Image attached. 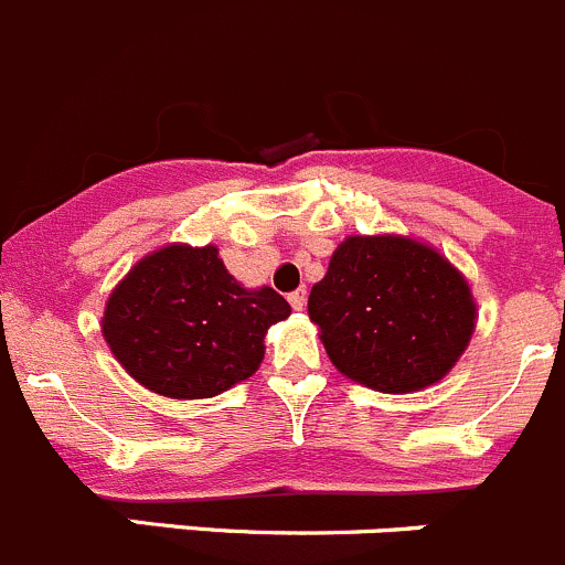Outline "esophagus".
<instances>
[{"label":"esophagus","mask_w":565,"mask_h":565,"mask_svg":"<svg viewBox=\"0 0 565 565\" xmlns=\"http://www.w3.org/2000/svg\"><path fill=\"white\" fill-rule=\"evenodd\" d=\"M288 302H291L294 310H302L305 302H308V291H305V288H299V291L288 294Z\"/></svg>","instance_id":"1"}]
</instances>
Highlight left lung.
Segmentation results:
<instances>
[{"label": "left lung", "instance_id": "obj_1", "mask_svg": "<svg viewBox=\"0 0 565 565\" xmlns=\"http://www.w3.org/2000/svg\"><path fill=\"white\" fill-rule=\"evenodd\" d=\"M332 366L383 394L438 383L466 352L477 305L463 274L405 235H349L308 299Z\"/></svg>", "mask_w": 565, "mask_h": 565}]
</instances>
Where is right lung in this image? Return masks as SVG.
<instances>
[{
	"label": "right lung",
	"instance_id": "obj_1",
	"mask_svg": "<svg viewBox=\"0 0 565 565\" xmlns=\"http://www.w3.org/2000/svg\"><path fill=\"white\" fill-rule=\"evenodd\" d=\"M288 316L274 288L241 286L216 246L169 244L113 288L102 335L143 388L207 399L257 372L268 327Z\"/></svg>",
	"mask_w": 565,
	"mask_h": 565
}]
</instances>
